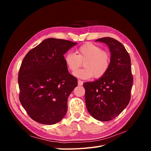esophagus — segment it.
I'll return each instance as SVG.
<instances>
[{"label":"esophagus","instance_id":"1","mask_svg":"<svg viewBox=\"0 0 151 151\" xmlns=\"http://www.w3.org/2000/svg\"><path fill=\"white\" fill-rule=\"evenodd\" d=\"M83 84V81L78 80V86H82Z\"/></svg>","mask_w":151,"mask_h":151}]
</instances>
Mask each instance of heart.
Segmentation results:
<instances>
[{
  "mask_svg": "<svg viewBox=\"0 0 151 151\" xmlns=\"http://www.w3.org/2000/svg\"><path fill=\"white\" fill-rule=\"evenodd\" d=\"M64 60L67 68L74 72L83 62L85 68L74 73V75L83 79H88L94 76L99 79L108 72L111 62L109 52L92 43H86L76 50V54L67 53Z\"/></svg>",
  "mask_w": 151,
  "mask_h": 151,
  "instance_id": "1",
  "label": "heart"
}]
</instances>
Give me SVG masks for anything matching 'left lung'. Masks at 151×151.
Returning a JSON list of instances; mask_svg holds the SVG:
<instances>
[{
	"instance_id": "obj_1",
	"label": "left lung",
	"mask_w": 151,
	"mask_h": 151,
	"mask_svg": "<svg viewBox=\"0 0 151 151\" xmlns=\"http://www.w3.org/2000/svg\"><path fill=\"white\" fill-rule=\"evenodd\" d=\"M106 43L111 62L104 76L83 84L86 108L90 115L101 122L113 120L129 103L133 84L131 60L124 46L116 40L104 37L96 40Z\"/></svg>"
}]
</instances>
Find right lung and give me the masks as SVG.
Returning a JSON list of instances; mask_svg holds the SVG:
<instances>
[{"instance_id": "1", "label": "right lung", "mask_w": 151, "mask_h": 151, "mask_svg": "<svg viewBox=\"0 0 151 151\" xmlns=\"http://www.w3.org/2000/svg\"><path fill=\"white\" fill-rule=\"evenodd\" d=\"M76 44L47 38L24 57L18 74L19 100L33 120L53 125L65 115L77 79L68 72L63 55Z\"/></svg>"}]
</instances>
